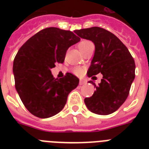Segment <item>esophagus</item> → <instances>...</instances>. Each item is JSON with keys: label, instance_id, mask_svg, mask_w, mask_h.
<instances>
[{"label": "esophagus", "instance_id": "34e87169", "mask_svg": "<svg viewBox=\"0 0 149 149\" xmlns=\"http://www.w3.org/2000/svg\"><path fill=\"white\" fill-rule=\"evenodd\" d=\"M86 84V81L85 80H80V82H79V84L80 85H83V84Z\"/></svg>", "mask_w": 149, "mask_h": 149}]
</instances>
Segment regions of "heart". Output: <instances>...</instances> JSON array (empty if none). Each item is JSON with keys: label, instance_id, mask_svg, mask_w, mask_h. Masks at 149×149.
<instances>
[{"label": "heart", "instance_id": "b5f03b06", "mask_svg": "<svg viewBox=\"0 0 149 149\" xmlns=\"http://www.w3.org/2000/svg\"><path fill=\"white\" fill-rule=\"evenodd\" d=\"M91 43H92L91 42H89V41H87V40L81 41V42L78 44L79 49L81 50V52H83V51L86 49V48H87L88 46H89ZM73 72L74 74H76V75L81 76L84 74V68H81V67L77 66V67H74V68H73Z\"/></svg>", "mask_w": 149, "mask_h": 149}]
</instances>
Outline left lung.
I'll return each instance as SVG.
<instances>
[{"instance_id":"left-lung-1","label":"left lung","mask_w":149,"mask_h":149,"mask_svg":"<svg viewBox=\"0 0 149 149\" xmlns=\"http://www.w3.org/2000/svg\"><path fill=\"white\" fill-rule=\"evenodd\" d=\"M79 37L92 41L95 54L88 77L103 74L94 94L84 99L91 112L109 115L116 111L127 99L135 77V62L128 49L113 33L98 27L74 30Z\"/></svg>"}]
</instances>
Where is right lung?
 I'll list each match as a JSON object with an SVG mask.
<instances>
[{"mask_svg":"<svg viewBox=\"0 0 149 149\" xmlns=\"http://www.w3.org/2000/svg\"><path fill=\"white\" fill-rule=\"evenodd\" d=\"M80 41L70 30L48 27L33 36L18 50L13 62L15 86L30 113L45 119L65 107L79 79L71 73L55 78L51 68L63 63L68 48Z\"/></svg>","mask_w":149,"mask_h":149,"instance_id":"1","label":"right lung"}]
</instances>
